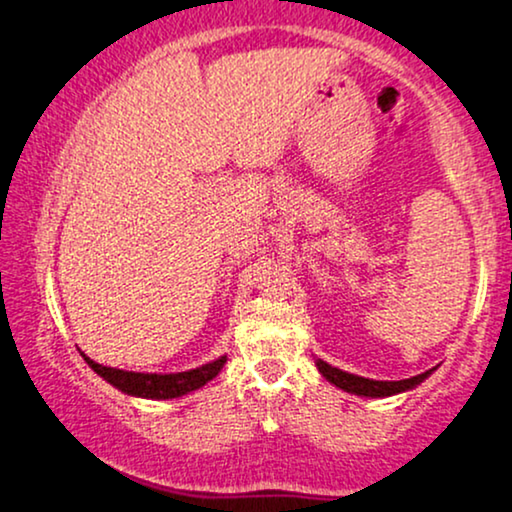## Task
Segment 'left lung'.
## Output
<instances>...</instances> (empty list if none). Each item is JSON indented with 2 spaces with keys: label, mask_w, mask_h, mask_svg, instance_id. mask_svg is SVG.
I'll return each instance as SVG.
<instances>
[{
  "label": "left lung",
  "mask_w": 512,
  "mask_h": 512,
  "mask_svg": "<svg viewBox=\"0 0 512 512\" xmlns=\"http://www.w3.org/2000/svg\"><path fill=\"white\" fill-rule=\"evenodd\" d=\"M315 365L319 369V374H322L329 384H334V386H338V389H343L348 393H355V396H365V398H386V396H396V393L412 391L436 369V367H432V369H427V372L417 374V377H410V379L377 381V379H365V377H357V374L343 372V369L331 367L329 362H324V360H315Z\"/></svg>",
  "instance_id": "8db88e82"
}]
</instances>
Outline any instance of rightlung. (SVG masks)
Masks as SVG:
<instances>
[{
  "label": "right lung",
  "mask_w": 512,
  "mask_h": 512,
  "mask_svg": "<svg viewBox=\"0 0 512 512\" xmlns=\"http://www.w3.org/2000/svg\"><path fill=\"white\" fill-rule=\"evenodd\" d=\"M83 355V360L95 369L100 377L112 384L114 389H119L126 396L135 398H152V400H169L186 396L190 391L202 389L207 381H212L221 372V367L226 365V355L217 357V360L207 362V365L188 369V372H176V374H152V372H126V369L116 367H104L100 362L90 360L88 355Z\"/></svg>",
  "instance_id": "1"
}]
</instances>
